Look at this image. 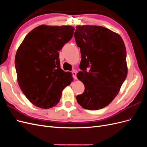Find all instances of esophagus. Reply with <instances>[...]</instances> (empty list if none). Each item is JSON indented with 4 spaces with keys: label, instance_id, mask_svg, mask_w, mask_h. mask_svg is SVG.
<instances>
[{
    "label": "esophagus",
    "instance_id": "34e87169",
    "mask_svg": "<svg viewBox=\"0 0 147 147\" xmlns=\"http://www.w3.org/2000/svg\"><path fill=\"white\" fill-rule=\"evenodd\" d=\"M72 75H73V77L74 78L75 80H76L77 78V72H75V70H74L72 72Z\"/></svg>",
    "mask_w": 147,
    "mask_h": 147
}]
</instances>
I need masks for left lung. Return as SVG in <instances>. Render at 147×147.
<instances>
[{"label": "left lung", "instance_id": "1", "mask_svg": "<svg viewBox=\"0 0 147 147\" xmlns=\"http://www.w3.org/2000/svg\"><path fill=\"white\" fill-rule=\"evenodd\" d=\"M74 37L82 60L77 77L84 85L78 103L84 109L105 107L115 98L127 75L126 49L119 34L102 26H77Z\"/></svg>", "mask_w": 147, "mask_h": 147}]
</instances>
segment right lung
<instances>
[{
    "label": "right lung",
    "instance_id": "1",
    "mask_svg": "<svg viewBox=\"0 0 147 147\" xmlns=\"http://www.w3.org/2000/svg\"><path fill=\"white\" fill-rule=\"evenodd\" d=\"M70 26H37L26 35L16 51L15 65L20 88L37 107L59 103L62 91L73 81L72 73L61 69L60 51L72 38Z\"/></svg>",
    "mask_w": 147,
    "mask_h": 147
}]
</instances>
